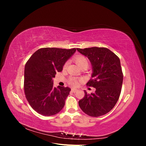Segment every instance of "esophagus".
Segmentation results:
<instances>
[{"label": "esophagus", "instance_id": "obj_1", "mask_svg": "<svg viewBox=\"0 0 146 146\" xmlns=\"http://www.w3.org/2000/svg\"><path fill=\"white\" fill-rule=\"evenodd\" d=\"M71 91H72V92H76L77 91V90L76 89V88H72Z\"/></svg>", "mask_w": 146, "mask_h": 146}]
</instances>
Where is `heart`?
<instances>
[{
  "mask_svg": "<svg viewBox=\"0 0 146 146\" xmlns=\"http://www.w3.org/2000/svg\"><path fill=\"white\" fill-rule=\"evenodd\" d=\"M74 60L76 61V63L80 66L81 68L85 67V66H87L88 67V65H89V61H88L86 57L83 55H77L75 57ZM69 61H66V62H65V63L63 65V69H67ZM69 83L70 85H71L72 86H77L78 85L79 81L76 78L70 77L69 80Z\"/></svg>",
  "mask_w": 146,
  "mask_h": 146,
  "instance_id": "obj_1",
  "label": "heart"
}]
</instances>
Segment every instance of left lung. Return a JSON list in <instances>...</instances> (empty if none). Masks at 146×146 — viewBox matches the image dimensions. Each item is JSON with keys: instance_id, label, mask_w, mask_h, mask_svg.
I'll list each match as a JSON object with an SVG mask.
<instances>
[{"instance_id": "8db88e82", "label": "left lung", "mask_w": 146, "mask_h": 146, "mask_svg": "<svg viewBox=\"0 0 146 146\" xmlns=\"http://www.w3.org/2000/svg\"><path fill=\"white\" fill-rule=\"evenodd\" d=\"M88 57L92 65L91 78L86 85L96 88L94 93L85 91L78 105L82 111L92 117L108 113L119 99L123 82V74L119 57L105 47L77 48Z\"/></svg>"}]
</instances>
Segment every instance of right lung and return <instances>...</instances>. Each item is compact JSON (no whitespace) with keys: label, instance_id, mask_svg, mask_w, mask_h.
Returning a JSON list of instances; mask_svg holds the SVG:
<instances>
[{"label":"right lung","instance_id":"1","mask_svg":"<svg viewBox=\"0 0 146 146\" xmlns=\"http://www.w3.org/2000/svg\"><path fill=\"white\" fill-rule=\"evenodd\" d=\"M76 51L60 48H41L26 63L24 69V92L32 108L42 116H50L64 107L70 88L53 86L52 78Z\"/></svg>","mask_w":146,"mask_h":146}]
</instances>
